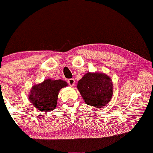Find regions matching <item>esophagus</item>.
Segmentation results:
<instances>
[{"mask_svg":"<svg viewBox=\"0 0 153 153\" xmlns=\"http://www.w3.org/2000/svg\"><path fill=\"white\" fill-rule=\"evenodd\" d=\"M67 82H68V84L69 85V86H73L75 84V79L74 78H70V79H68Z\"/></svg>","mask_w":153,"mask_h":153,"instance_id":"esophagus-1","label":"esophagus"}]
</instances>
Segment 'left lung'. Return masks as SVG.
Wrapping results in <instances>:
<instances>
[{
    "mask_svg": "<svg viewBox=\"0 0 153 153\" xmlns=\"http://www.w3.org/2000/svg\"><path fill=\"white\" fill-rule=\"evenodd\" d=\"M77 89L87 105L94 107H104L113 95L111 78L101 73H87L79 80Z\"/></svg>",
    "mask_w": 153,
    "mask_h": 153,
    "instance_id": "1",
    "label": "left lung"
}]
</instances>
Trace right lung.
<instances>
[{
  "mask_svg": "<svg viewBox=\"0 0 153 153\" xmlns=\"http://www.w3.org/2000/svg\"><path fill=\"white\" fill-rule=\"evenodd\" d=\"M67 86V83L63 80L46 79L32 88L29 96L30 101L36 109L41 112L53 111L57 103L59 90Z\"/></svg>",
  "mask_w": 153,
  "mask_h": 153,
  "instance_id": "obj_1",
  "label": "right lung"
}]
</instances>
